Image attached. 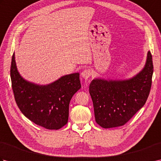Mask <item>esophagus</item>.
<instances>
[{"instance_id": "34e87169", "label": "esophagus", "mask_w": 161, "mask_h": 161, "mask_svg": "<svg viewBox=\"0 0 161 161\" xmlns=\"http://www.w3.org/2000/svg\"><path fill=\"white\" fill-rule=\"evenodd\" d=\"M81 76L85 80H87L88 78H89L91 75V70L90 69H85L84 70H83L81 72Z\"/></svg>"}]
</instances>
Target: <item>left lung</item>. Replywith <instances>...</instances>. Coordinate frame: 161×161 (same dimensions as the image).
<instances>
[{
  "label": "left lung",
  "mask_w": 161,
  "mask_h": 161,
  "mask_svg": "<svg viewBox=\"0 0 161 161\" xmlns=\"http://www.w3.org/2000/svg\"><path fill=\"white\" fill-rule=\"evenodd\" d=\"M153 71L149 51L144 68L126 80L95 79L89 86L95 121L102 127H117L126 124L147 100Z\"/></svg>",
  "instance_id": "obj_1"
}]
</instances>
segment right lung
Masks as SVG:
<instances>
[{"label":"right lung","instance_id":"add662e5","mask_svg":"<svg viewBox=\"0 0 161 161\" xmlns=\"http://www.w3.org/2000/svg\"><path fill=\"white\" fill-rule=\"evenodd\" d=\"M10 76L16 104L26 118L47 129H59L67 124L70 100L81 86L80 74L65 75L44 86L37 85L20 76L14 53Z\"/></svg>","mask_w":161,"mask_h":161}]
</instances>
